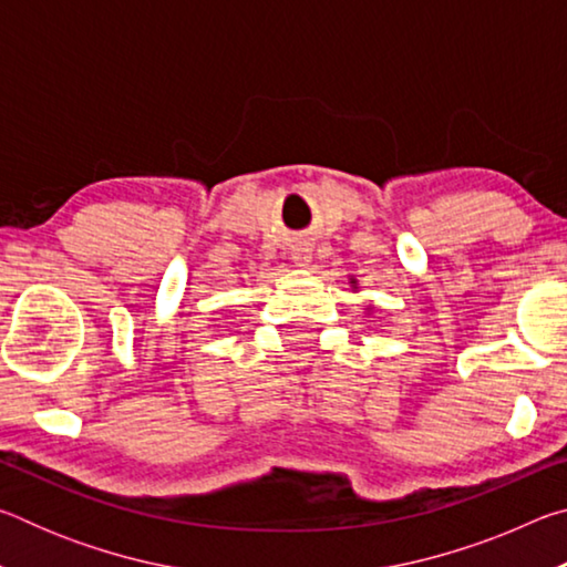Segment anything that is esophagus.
Here are the masks:
<instances>
[{
  "label": "esophagus",
  "instance_id": "esophagus-1",
  "mask_svg": "<svg viewBox=\"0 0 567 567\" xmlns=\"http://www.w3.org/2000/svg\"><path fill=\"white\" fill-rule=\"evenodd\" d=\"M310 260H312V255H310V249H307V247H295L292 249V262L295 265L307 267V265H310Z\"/></svg>",
  "mask_w": 567,
  "mask_h": 567
}]
</instances>
